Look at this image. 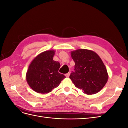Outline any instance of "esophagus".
<instances>
[{
	"instance_id": "34e87169",
	"label": "esophagus",
	"mask_w": 128,
	"mask_h": 128,
	"mask_svg": "<svg viewBox=\"0 0 128 128\" xmlns=\"http://www.w3.org/2000/svg\"><path fill=\"white\" fill-rule=\"evenodd\" d=\"M69 75H70V73H69V72L67 73L66 74H65V76H66V77H69Z\"/></svg>"
}]
</instances>
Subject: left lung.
<instances>
[{"label":"left lung","mask_w":128,"mask_h":128,"mask_svg":"<svg viewBox=\"0 0 128 128\" xmlns=\"http://www.w3.org/2000/svg\"><path fill=\"white\" fill-rule=\"evenodd\" d=\"M74 72L69 78L75 86L86 94L98 93L106 84L108 75L101 58L94 51L78 49L71 52Z\"/></svg>","instance_id":"1"}]
</instances>
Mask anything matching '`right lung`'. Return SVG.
<instances>
[{"mask_svg":"<svg viewBox=\"0 0 128 128\" xmlns=\"http://www.w3.org/2000/svg\"><path fill=\"white\" fill-rule=\"evenodd\" d=\"M54 50L38 54L30 64L26 74V80L34 91L40 94H48L59 86L66 76L58 72L59 62L53 60Z\"/></svg>","mask_w":128,"mask_h":128,"instance_id":"1","label":"right lung"}]
</instances>
